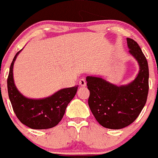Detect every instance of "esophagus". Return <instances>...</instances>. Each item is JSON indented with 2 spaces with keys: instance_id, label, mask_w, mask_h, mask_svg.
<instances>
[{
  "instance_id": "1",
  "label": "esophagus",
  "mask_w": 158,
  "mask_h": 158,
  "mask_svg": "<svg viewBox=\"0 0 158 158\" xmlns=\"http://www.w3.org/2000/svg\"><path fill=\"white\" fill-rule=\"evenodd\" d=\"M79 84L81 86V87H86V85H87L86 80L84 78H81L79 81Z\"/></svg>"
}]
</instances>
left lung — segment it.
Returning <instances> with one entry per match:
<instances>
[{"mask_svg":"<svg viewBox=\"0 0 158 158\" xmlns=\"http://www.w3.org/2000/svg\"><path fill=\"white\" fill-rule=\"evenodd\" d=\"M129 54L137 61L139 71L131 82L117 86L100 76H87L88 104L97 121L103 127L120 129L139 116L147 101L149 71L147 59L139 44L127 38Z\"/></svg>","mask_w":158,"mask_h":158,"instance_id":"left-lung-1","label":"left lung"}]
</instances>
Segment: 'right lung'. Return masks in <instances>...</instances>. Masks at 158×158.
Returning a JSON list of instances; mask_svg holds the SVG:
<instances>
[{
  "label": "right lung",
  "mask_w": 158,
  "mask_h": 158,
  "mask_svg": "<svg viewBox=\"0 0 158 158\" xmlns=\"http://www.w3.org/2000/svg\"><path fill=\"white\" fill-rule=\"evenodd\" d=\"M19 51L10 68L7 90L13 110L23 124L32 129H47L57 126L63 118L68 104L77 93L78 86L63 88L49 97L40 99L28 98L17 88L14 80V64Z\"/></svg>",
  "instance_id": "obj_1"
}]
</instances>
